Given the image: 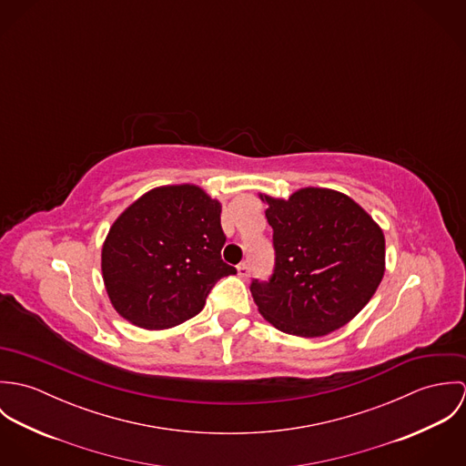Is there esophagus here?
<instances>
[{
	"label": "esophagus",
	"mask_w": 466,
	"mask_h": 466,
	"mask_svg": "<svg viewBox=\"0 0 466 466\" xmlns=\"http://www.w3.org/2000/svg\"><path fill=\"white\" fill-rule=\"evenodd\" d=\"M237 272H238V276L242 279H248L249 278V266L248 264H240V266L237 267Z\"/></svg>",
	"instance_id": "obj_1"
}]
</instances>
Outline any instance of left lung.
Returning <instances> with one entry per match:
<instances>
[{
  "mask_svg": "<svg viewBox=\"0 0 466 466\" xmlns=\"http://www.w3.org/2000/svg\"><path fill=\"white\" fill-rule=\"evenodd\" d=\"M267 202L274 274L251 283L258 312L279 332L323 337L350 323L373 298L386 270V238L351 198L307 187Z\"/></svg>",
  "mask_w": 466,
  "mask_h": 466,
  "instance_id": "8db88e82",
  "label": "left lung"
}]
</instances>
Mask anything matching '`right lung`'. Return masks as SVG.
Instances as JSON below:
<instances>
[{
  "label": "right lung",
  "instance_id": "obj_1",
  "mask_svg": "<svg viewBox=\"0 0 466 466\" xmlns=\"http://www.w3.org/2000/svg\"><path fill=\"white\" fill-rule=\"evenodd\" d=\"M222 204L200 187H157L127 206L102 246L115 310L139 329L167 330L198 316L209 289L237 274L220 258Z\"/></svg>",
  "mask_w": 466,
  "mask_h": 466
}]
</instances>
